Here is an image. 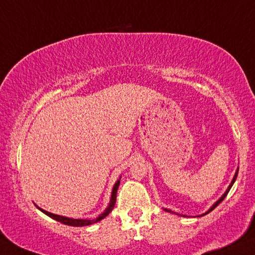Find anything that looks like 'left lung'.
Returning <instances> with one entry per match:
<instances>
[{"mask_svg": "<svg viewBox=\"0 0 255 255\" xmlns=\"http://www.w3.org/2000/svg\"><path fill=\"white\" fill-rule=\"evenodd\" d=\"M238 172H239V170H238V171H236V174H235V176H234V178H233V181H231V183H230V186H229V188H228V189H227V192H225V193H224V194H223V197H222V198H221V199H219V200H218V201H217V203H216V204H215V205H213V206H212V207H211V209H210V210H209V211H207V212H206V213H209V212H211V211H212V210H213V209H215V207H217V206H218V205H219V204H221V203H222V201H223V200H224V198H225V197H227V194H228V193H229V191H230V188H231V186H233V184H234V182H235V180H236V177H238ZM165 211H168V212H171V211H170V210H166V209H165Z\"/></svg>", "mask_w": 255, "mask_h": 255, "instance_id": "1", "label": "left lung"}]
</instances>
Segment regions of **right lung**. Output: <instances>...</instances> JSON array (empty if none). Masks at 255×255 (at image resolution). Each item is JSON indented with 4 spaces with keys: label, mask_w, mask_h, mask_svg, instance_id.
I'll use <instances>...</instances> for the list:
<instances>
[{
    "label": "right lung",
    "mask_w": 255,
    "mask_h": 255,
    "mask_svg": "<svg viewBox=\"0 0 255 255\" xmlns=\"http://www.w3.org/2000/svg\"><path fill=\"white\" fill-rule=\"evenodd\" d=\"M119 184H120V181H118V182L115 183V186H114L113 188V194H111V199H110V204L109 206L107 207V210L102 213L101 216H99L98 218L96 219H73V218H67V217H62V216H58V215H54V213H50L48 211H45V210L43 209H38L40 210V211L45 213L46 216H49V217L54 218L55 221L57 222H61V223L63 224H67V225H71V227H85V225H90V224H93V223H97V222L102 221V219L107 217L109 213L113 211L114 206H115V203H116V194H118V188H119Z\"/></svg>",
    "instance_id": "1"
}]
</instances>
